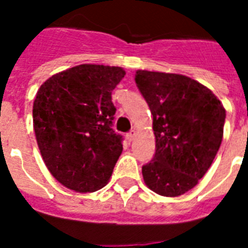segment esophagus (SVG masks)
Listing matches in <instances>:
<instances>
[{
	"label": "esophagus",
	"instance_id": "34e87169",
	"mask_svg": "<svg viewBox=\"0 0 248 248\" xmlns=\"http://www.w3.org/2000/svg\"><path fill=\"white\" fill-rule=\"evenodd\" d=\"M135 135H136L135 130H132V131H130L127 135H126V139H127L128 141H132V140L135 139Z\"/></svg>",
	"mask_w": 248,
	"mask_h": 248
}]
</instances>
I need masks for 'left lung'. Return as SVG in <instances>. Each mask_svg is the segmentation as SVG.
Wrapping results in <instances>:
<instances>
[{"mask_svg": "<svg viewBox=\"0 0 248 248\" xmlns=\"http://www.w3.org/2000/svg\"><path fill=\"white\" fill-rule=\"evenodd\" d=\"M153 116L155 155L144 183L159 196L189 192L208 171L223 140L225 109L211 90L183 75L136 71Z\"/></svg>", "mask_w": 248, "mask_h": 248, "instance_id": "left-lung-1", "label": "left lung"}]
</instances>
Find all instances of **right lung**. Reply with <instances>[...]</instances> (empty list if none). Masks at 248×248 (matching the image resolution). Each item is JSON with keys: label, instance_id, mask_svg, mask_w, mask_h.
<instances>
[{"label": "right lung", "instance_id": "obj_1", "mask_svg": "<svg viewBox=\"0 0 248 248\" xmlns=\"http://www.w3.org/2000/svg\"><path fill=\"white\" fill-rule=\"evenodd\" d=\"M121 67L81 64L46 79L33 103V128L44 162L65 188L91 193L108 184L122 153L112 130V91Z\"/></svg>", "mask_w": 248, "mask_h": 248}]
</instances>
